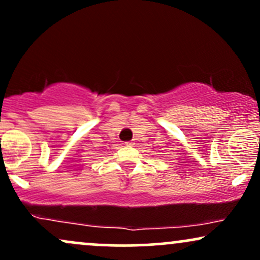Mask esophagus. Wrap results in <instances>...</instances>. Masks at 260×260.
<instances>
[{"label":"esophagus","mask_w":260,"mask_h":260,"mask_svg":"<svg viewBox=\"0 0 260 260\" xmlns=\"http://www.w3.org/2000/svg\"><path fill=\"white\" fill-rule=\"evenodd\" d=\"M126 145H129V147H132V145H134V143L133 142H127Z\"/></svg>","instance_id":"34e87169"}]
</instances>
